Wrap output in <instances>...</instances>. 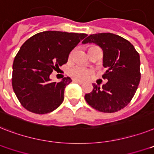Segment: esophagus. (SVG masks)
<instances>
[{"mask_svg":"<svg viewBox=\"0 0 154 154\" xmlns=\"http://www.w3.org/2000/svg\"><path fill=\"white\" fill-rule=\"evenodd\" d=\"M73 81H74V82H76V83H77V84H80V85H81V84H83V81H80V80L74 79V80H73Z\"/></svg>","mask_w":154,"mask_h":154,"instance_id":"obj_1","label":"esophagus"}]
</instances>
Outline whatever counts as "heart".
<instances>
[{"label": "heart", "instance_id": "b5f03b06", "mask_svg": "<svg viewBox=\"0 0 154 154\" xmlns=\"http://www.w3.org/2000/svg\"><path fill=\"white\" fill-rule=\"evenodd\" d=\"M89 73V70H88L83 66H75L70 69V74L73 77L76 78H80V79H85L88 77Z\"/></svg>", "mask_w": 154, "mask_h": 154}]
</instances>
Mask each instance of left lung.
I'll use <instances>...</instances> for the list:
<instances>
[{"label": "left lung", "mask_w": 154, "mask_h": 154, "mask_svg": "<svg viewBox=\"0 0 154 154\" xmlns=\"http://www.w3.org/2000/svg\"><path fill=\"white\" fill-rule=\"evenodd\" d=\"M94 43L102 49L103 66L107 69L103 78L107 82L85 96L91 107L99 112L112 113L131 102L141 79L140 56L129 41L112 33L90 35L82 42Z\"/></svg>", "instance_id": "8db88e82"}]
</instances>
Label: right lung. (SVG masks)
Listing matches in <instances>:
<instances>
[{"label": "right lung", "mask_w": 154, "mask_h": 154, "mask_svg": "<svg viewBox=\"0 0 154 154\" xmlns=\"http://www.w3.org/2000/svg\"><path fill=\"white\" fill-rule=\"evenodd\" d=\"M87 35L47 31L28 38L21 46L12 65V88L24 108L47 114L59 107L70 77L56 83L50 75L68 62L69 54Z\"/></svg>", "instance_id": "right-lung-1"}]
</instances>
